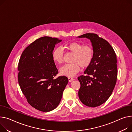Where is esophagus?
<instances>
[{"instance_id":"esophagus-1","label":"esophagus","mask_w":132,"mask_h":132,"mask_svg":"<svg viewBox=\"0 0 132 132\" xmlns=\"http://www.w3.org/2000/svg\"><path fill=\"white\" fill-rule=\"evenodd\" d=\"M74 80V79L73 77H68V81H69V82H72Z\"/></svg>"}]
</instances>
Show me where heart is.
Wrapping results in <instances>:
<instances>
[{
    "label": "heart",
    "mask_w": 132,
    "mask_h": 132,
    "mask_svg": "<svg viewBox=\"0 0 132 132\" xmlns=\"http://www.w3.org/2000/svg\"><path fill=\"white\" fill-rule=\"evenodd\" d=\"M64 48L74 54L72 61L73 63L66 64L60 69L61 75L72 77L75 76L82 68L88 66L93 57V50L90 45L84 46L82 43L73 42L66 44ZM52 59L56 63L60 64L63 62L64 51L61 47L56 48L52 52Z\"/></svg>",
    "instance_id": "obj_1"
}]
</instances>
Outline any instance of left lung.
<instances>
[{"label":"left lung","instance_id":"left-lung-1","mask_svg":"<svg viewBox=\"0 0 132 132\" xmlns=\"http://www.w3.org/2000/svg\"><path fill=\"white\" fill-rule=\"evenodd\" d=\"M78 38L89 39L93 50V57L85 75L78 77L81 84L79 99L87 106L98 107L108 99L116 85V55L109 43L97 34L86 33Z\"/></svg>","mask_w":132,"mask_h":132}]
</instances>
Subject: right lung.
I'll use <instances>...</instances> for the list:
<instances>
[{"label": "right lung", "instance_id": "obj_1", "mask_svg": "<svg viewBox=\"0 0 132 132\" xmlns=\"http://www.w3.org/2000/svg\"><path fill=\"white\" fill-rule=\"evenodd\" d=\"M61 41L49 37L40 38L25 48L19 60L21 89L31 106L43 112L57 107L68 82L66 76L54 78L58 72L52 51Z\"/></svg>", "mask_w": 132, "mask_h": 132}]
</instances>
